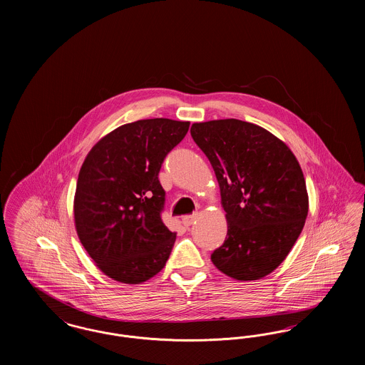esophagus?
<instances>
[{
  "mask_svg": "<svg viewBox=\"0 0 365 365\" xmlns=\"http://www.w3.org/2000/svg\"><path fill=\"white\" fill-rule=\"evenodd\" d=\"M195 219H197V213H194V215H189V216H185L183 217V225L186 227H190L194 222H195Z\"/></svg>",
  "mask_w": 365,
  "mask_h": 365,
  "instance_id": "34e87169",
  "label": "esophagus"
}]
</instances>
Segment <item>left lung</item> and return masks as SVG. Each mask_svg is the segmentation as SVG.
I'll use <instances>...</instances> for the list:
<instances>
[{
  "mask_svg": "<svg viewBox=\"0 0 365 365\" xmlns=\"http://www.w3.org/2000/svg\"><path fill=\"white\" fill-rule=\"evenodd\" d=\"M190 133L213 167L226 210V241L210 260L230 278H264L286 259L308 215L297 158L284 142L253 123H194Z\"/></svg>",
  "mask_w": 365,
  "mask_h": 365,
  "instance_id": "obj_1",
  "label": "left lung"
}]
</instances>
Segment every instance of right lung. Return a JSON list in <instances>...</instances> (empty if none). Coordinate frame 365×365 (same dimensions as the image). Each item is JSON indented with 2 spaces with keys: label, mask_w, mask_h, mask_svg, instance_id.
I'll use <instances>...</instances> for the list:
<instances>
[{
  "label": "right lung",
  "mask_w": 365,
  "mask_h": 365,
  "mask_svg": "<svg viewBox=\"0 0 365 365\" xmlns=\"http://www.w3.org/2000/svg\"><path fill=\"white\" fill-rule=\"evenodd\" d=\"M189 122L146 119L118 127L88 152L79 171L73 216L88 256L109 278L138 284L158 274L176 232L161 220L158 173Z\"/></svg>",
  "instance_id": "right-lung-1"
}]
</instances>
